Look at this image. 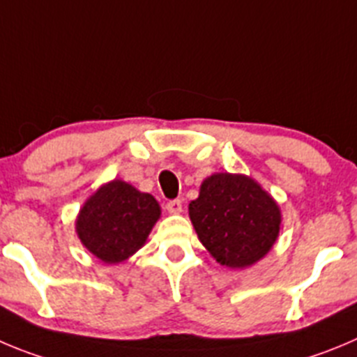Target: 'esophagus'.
<instances>
[{
	"instance_id": "1",
	"label": "esophagus",
	"mask_w": 357,
	"mask_h": 357,
	"mask_svg": "<svg viewBox=\"0 0 357 357\" xmlns=\"http://www.w3.org/2000/svg\"><path fill=\"white\" fill-rule=\"evenodd\" d=\"M165 208H167V211L171 213V215H179V213L183 211V202L179 201V199H174V201H169L167 204H165Z\"/></svg>"
}]
</instances>
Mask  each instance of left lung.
Returning <instances> with one entry per match:
<instances>
[{
    "label": "left lung",
    "instance_id": "8db88e82",
    "mask_svg": "<svg viewBox=\"0 0 357 357\" xmlns=\"http://www.w3.org/2000/svg\"><path fill=\"white\" fill-rule=\"evenodd\" d=\"M188 215L209 254L227 268H248L275 245L282 215L275 199L243 174L206 178Z\"/></svg>",
    "mask_w": 357,
    "mask_h": 357
}]
</instances>
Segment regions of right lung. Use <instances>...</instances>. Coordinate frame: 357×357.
<instances>
[{
	"label": "right lung",
	"mask_w": 357,
	"mask_h": 357,
	"mask_svg": "<svg viewBox=\"0 0 357 357\" xmlns=\"http://www.w3.org/2000/svg\"><path fill=\"white\" fill-rule=\"evenodd\" d=\"M160 213L153 195L114 179L84 202L75 231L95 257L105 264H118L144 246Z\"/></svg>",
	"instance_id": "obj_1"
}]
</instances>
